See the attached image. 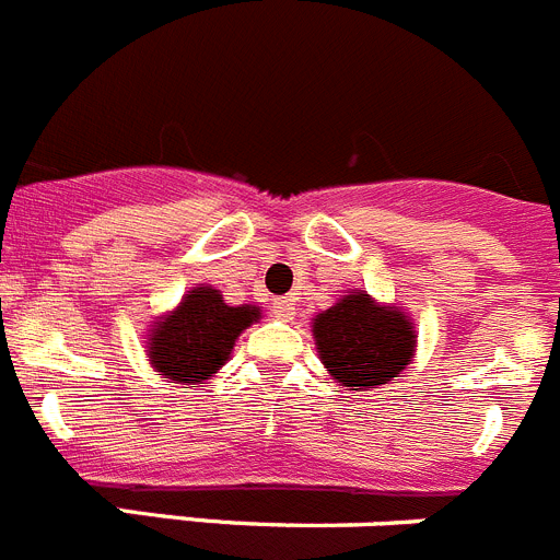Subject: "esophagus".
Returning <instances> with one entry per match:
<instances>
[{
  "mask_svg": "<svg viewBox=\"0 0 560 560\" xmlns=\"http://www.w3.org/2000/svg\"><path fill=\"white\" fill-rule=\"evenodd\" d=\"M271 314H275L280 322H291L296 314L294 300H289V296H280V300H275L271 302Z\"/></svg>",
  "mask_w": 560,
  "mask_h": 560,
  "instance_id": "34e87169",
  "label": "esophagus"
}]
</instances>
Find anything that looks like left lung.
<instances>
[{"label":"left lung","instance_id":"1","mask_svg":"<svg viewBox=\"0 0 560 560\" xmlns=\"http://www.w3.org/2000/svg\"><path fill=\"white\" fill-rule=\"evenodd\" d=\"M316 352L327 374L347 392H372L408 369L417 355V327L397 305H383L361 289L311 322Z\"/></svg>","mask_w":560,"mask_h":560}]
</instances>
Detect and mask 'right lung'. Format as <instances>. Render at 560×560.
I'll return each mask as SVG.
<instances>
[{"mask_svg":"<svg viewBox=\"0 0 560 560\" xmlns=\"http://www.w3.org/2000/svg\"><path fill=\"white\" fill-rule=\"evenodd\" d=\"M260 319V305H230L213 285H194L177 307L155 316L147 332V358L168 383L197 388L217 377L246 327Z\"/></svg>","mask_w":560,"mask_h":560,"instance_id":"obj_1","label":"right lung"}]
</instances>
